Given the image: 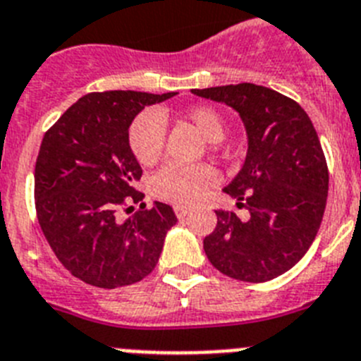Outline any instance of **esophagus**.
<instances>
[{"label":"esophagus","instance_id":"obj_1","mask_svg":"<svg viewBox=\"0 0 361 361\" xmlns=\"http://www.w3.org/2000/svg\"><path fill=\"white\" fill-rule=\"evenodd\" d=\"M174 212H176L178 218H185V216H189L190 214V209L189 207H183V205H176L174 207Z\"/></svg>","mask_w":361,"mask_h":361}]
</instances>
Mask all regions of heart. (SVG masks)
Listing matches in <instances>:
<instances>
[{
    "instance_id": "obj_1",
    "label": "heart",
    "mask_w": 361,
    "mask_h": 361,
    "mask_svg": "<svg viewBox=\"0 0 361 361\" xmlns=\"http://www.w3.org/2000/svg\"><path fill=\"white\" fill-rule=\"evenodd\" d=\"M169 114L165 111H143L128 125V147L134 158L143 167H152L159 161L165 150ZM185 123L192 125L205 142H221L227 130V123L221 112L214 106H192L181 114ZM216 172L207 165L183 167L176 163H169L152 180V189L158 198L176 205H192L198 202L207 190L216 183Z\"/></svg>"
}]
</instances>
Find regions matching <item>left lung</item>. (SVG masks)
Masks as SVG:
<instances>
[{"label":"left lung","mask_w":361,"mask_h":361,"mask_svg":"<svg viewBox=\"0 0 361 361\" xmlns=\"http://www.w3.org/2000/svg\"><path fill=\"white\" fill-rule=\"evenodd\" d=\"M192 92L236 109L249 137L245 163L224 189L249 218L216 211V228L203 240L207 258L234 280H272L303 258L324 218L329 169L318 134L302 106L267 87Z\"/></svg>","instance_id":"8db88e82"}]
</instances>
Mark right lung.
I'll return each mask as SVG.
<instances>
[{"instance_id":"1","label":"right lung","mask_w":361,"mask_h":361,"mask_svg":"<svg viewBox=\"0 0 361 361\" xmlns=\"http://www.w3.org/2000/svg\"><path fill=\"white\" fill-rule=\"evenodd\" d=\"M172 96L90 92L43 136L34 169L37 221L59 262L85 283L114 289L143 280L176 225L171 205L142 203L145 194L136 190L142 167L127 140L137 112ZM133 202L142 209L120 224L115 212Z\"/></svg>"}]
</instances>
